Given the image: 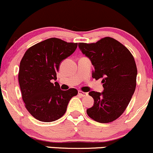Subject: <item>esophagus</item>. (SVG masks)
Listing matches in <instances>:
<instances>
[{"label":"esophagus","instance_id":"esophagus-1","mask_svg":"<svg viewBox=\"0 0 153 153\" xmlns=\"http://www.w3.org/2000/svg\"><path fill=\"white\" fill-rule=\"evenodd\" d=\"M78 94L81 97H86V96H87V95H88V93L84 92V91H81V90H79V91H78Z\"/></svg>","mask_w":153,"mask_h":153}]
</instances>
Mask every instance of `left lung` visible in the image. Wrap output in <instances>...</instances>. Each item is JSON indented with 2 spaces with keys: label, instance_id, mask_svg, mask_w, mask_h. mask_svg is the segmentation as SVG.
I'll return each instance as SVG.
<instances>
[{
  "label": "left lung",
  "instance_id": "obj_1",
  "mask_svg": "<svg viewBox=\"0 0 153 153\" xmlns=\"http://www.w3.org/2000/svg\"><path fill=\"white\" fill-rule=\"evenodd\" d=\"M79 48L94 66L92 77L102 79L104 91H89L93 107L88 116L100 123L120 117L130 103L136 87L137 70L130 51L118 41L105 37L96 43H79Z\"/></svg>",
  "mask_w": 153,
  "mask_h": 153
}]
</instances>
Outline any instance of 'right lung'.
<instances>
[{"instance_id": "right-lung-1", "label": "right lung", "mask_w": 153, "mask_h": 153, "mask_svg": "<svg viewBox=\"0 0 153 153\" xmlns=\"http://www.w3.org/2000/svg\"><path fill=\"white\" fill-rule=\"evenodd\" d=\"M77 43L51 38L33 45L23 55L19 66V82L25 107L34 118L49 123L65 114L71 98L78 94L74 88L62 90L56 73L64 59L75 51Z\"/></svg>"}]
</instances>
